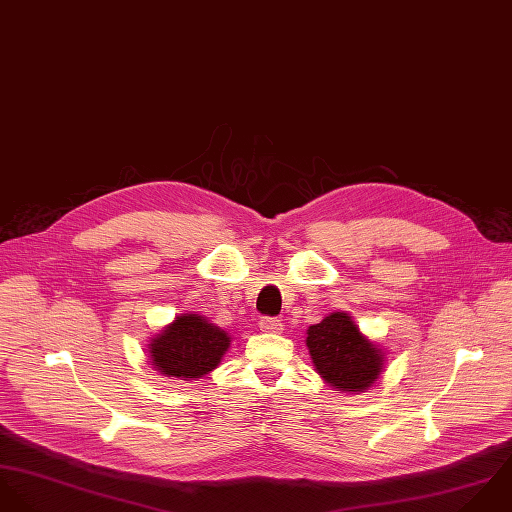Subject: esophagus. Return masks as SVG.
<instances>
[{"label":"esophagus","mask_w":512,"mask_h":512,"mask_svg":"<svg viewBox=\"0 0 512 512\" xmlns=\"http://www.w3.org/2000/svg\"><path fill=\"white\" fill-rule=\"evenodd\" d=\"M259 328H261L263 332H281V330H283V324H281V320H277V318L263 316V318L259 320Z\"/></svg>","instance_id":"esophagus-1"}]
</instances>
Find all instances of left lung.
I'll return each instance as SVG.
<instances>
[{"instance_id": "8db88e82", "label": "left lung", "mask_w": 512, "mask_h": 512, "mask_svg": "<svg viewBox=\"0 0 512 512\" xmlns=\"http://www.w3.org/2000/svg\"><path fill=\"white\" fill-rule=\"evenodd\" d=\"M307 348L314 370L336 392H364L384 370L382 348L370 342L346 312H330L312 324Z\"/></svg>"}]
</instances>
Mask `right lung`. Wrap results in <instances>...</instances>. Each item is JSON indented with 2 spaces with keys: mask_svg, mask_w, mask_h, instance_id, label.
Here are the masks:
<instances>
[{
  "mask_svg": "<svg viewBox=\"0 0 512 512\" xmlns=\"http://www.w3.org/2000/svg\"><path fill=\"white\" fill-rule=\"evenodd\" d=\"M231 338L200 314H180L148 344L152 366L178 380H194L217 368Z\"/></svg>",
  "mask_w": 512,
  "mask_h": 512,
  "instance_id": "add662e5",
  "label": "right lung"
}]
</instances>
